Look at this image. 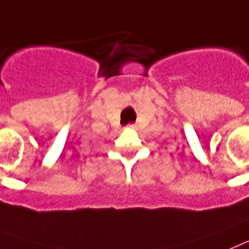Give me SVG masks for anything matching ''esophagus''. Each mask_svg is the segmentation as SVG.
<instances>
[{
    "mask_svg": "<svg viewBox=\"0 0 249 249\" xmlns=\"http://www.w3.org/2000/svg\"><path fill=\"white\" fill-rule=\"evenodd\" d=\"M129 127H134V125H129Z\"/></svg>",
    "mask_w": 249,
    "mask_h": 249,
    "instance_id": "esophagus-1",
    "label": "esophagus"
}]
</instances>
